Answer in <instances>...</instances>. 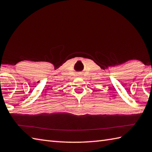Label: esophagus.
I'll list each match as a JSON object with an SVG mask.
<instances>
[{
	"label": "esophagus",
	"mask_w": 152,
	"mask_h": 152,
	"mask_svg": "<svg viewBox=\"0 0 152 152\" xmlns=\"http://www.w3.org/2000/svg\"><path fill=\"white\" fill-rule=\"evenodd\" d=\"M78 76H80V75H78Z\"/></svg>",
	"instance_id": "esophagus-1"
}]
</instances>
